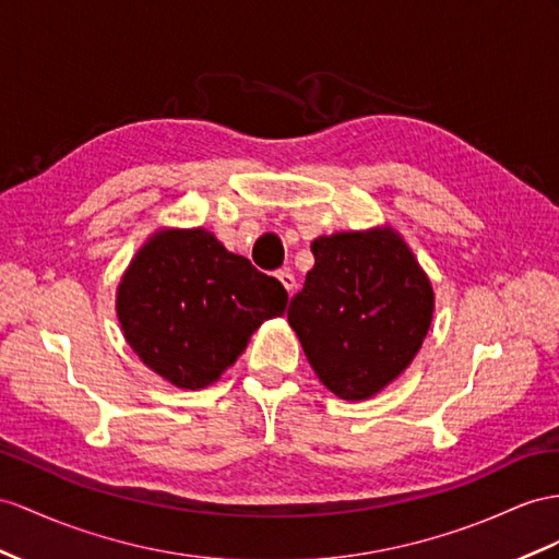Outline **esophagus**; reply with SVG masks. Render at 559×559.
I'll return each instance as SVG.
<instances>
[{"label": "esophagus", "instance_id": "obj_1", "mask_svg": "<svg viewBox=\"0 0 559 559\" xmlns=\"http://www.w3.org/2000/svg\"><path fill=\"white\" fill-rule=\"evenodd\" d=\"M276 278L281 281V285L288 293H293L295 290V276H293V271L290 269H281V271H276Z\"/></svg>", "mask_w": 559, "mask_h": 559}]
</instances>
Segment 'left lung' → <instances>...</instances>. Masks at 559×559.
<instances>
[{"mask_svg": "<svg viewBox=\"0 0 559 559\" xmlns=\"http://www.w3.org/2000/svg\"><path fill=\"white\" fill-rule=\"evenodd\" d=\"M311 252L288 321L325 388L359 402L418 354L432 323V285L392 228L321 236Z\"/></svg>", "mask_w": 559, "mask_h": 559, "instance_id": "obj_1", "label": "left lung"}]
</instances>
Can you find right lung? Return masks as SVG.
<instances>
[{
  "mask_svg": "<svg viewBox=\"0 0 559 559\" xmlns=\"http://www.w3.org/2000/svg\"><path fill=\"white\" fill-rule=\"evenodd\" d=\"M288 293L228 252L205 228L155 234L124 271L118 319L139 359L181 390H200L231 366Z\"/></svg>",
  "mask_w": 559,
  "mask_h": 559,
  "instance_id": "add662e5",
  "label": "right lung"
}]
</instances>
